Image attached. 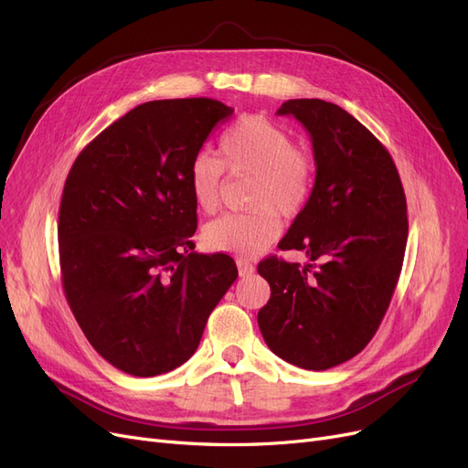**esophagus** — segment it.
Returning <instances> with one entry per match:
<instances>
[{
	"mask_svg": "<svg viewBox=\"0 0 468 468\" xmlns=\"http://www.w3.org/2000/svg\"><path fill=\"white\" fill-rule=\"evenodd\" d=\"M236 265H238V273H239V277H248V275H251L253 273V267L248 260H238L236 261Z\"/></svg>",
	"mask_w": 468,
	"mask_h": 468,
	"instance_id": "esophagus-1",
	"label": "esophagus"
}]
</instances>
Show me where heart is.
<instances>
[{
	"label": "heart",
	"mask_w": 468,
	"mask_h": 468,
	"mask_svg": "<svg viewBox=\"0 0 468 468\" xmlns=\"http://www.w3.org/2000/svg\"><path fill=\"white\" fill-rule=\"evenodd\" d=\"M222 169L230 176H251V210L208 222L203 242L210 251L238 258L258 256L281 232L275 210L281 217H294L306 205L313 189V162L294 146L282 126L263 117H244L222 134L218 160L199 154L189 164L187 186L203 212L218 207Z\"/></svg>",
	"instance_id": "1"
}]
</instances>
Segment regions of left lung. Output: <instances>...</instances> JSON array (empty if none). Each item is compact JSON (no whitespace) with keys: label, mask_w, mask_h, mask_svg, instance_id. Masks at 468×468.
Returning <instances> with one entry per match:
<instances>
[{"label":"left lung","mask_w":468,"mask_h":468,"mask_svg":"<svg viewBox=\"0 0 468 468\" xmlns=\"http://www.w3.org/2000/svg\"><path fill=\"white\" fill-rule=\"evenodd\" d=\"M313 140L316 177L281 250L314 263L267 258L271 287L258 313L267 347L308 371L346 363L371 342L400 277L408 239L406 195L390 154L347 111L322 99H289Z\"/></svg>","instance_id":"obj_1"}]
</instances>
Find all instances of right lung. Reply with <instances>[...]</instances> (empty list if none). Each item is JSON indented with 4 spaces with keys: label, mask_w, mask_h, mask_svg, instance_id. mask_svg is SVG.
Returning <instances> with one entry per match:
<instances>
[{
    "label": "right lung",
    "mask_w": 468,
    "mask_h": 468,
    "mask_svg": "<svg viewBox=\"0 0 468 468\" xmlns=\"http://www.w3.org/2000/svg\"><path fill=\"white\" fill-rule=\"evenodd\" d=\"M234 109L215 99L134 107L69 169L58 217L62 287L90 344L122 373L174 371L199 347L238 277L226 253H197L187 172Z\"/></svg>",
    "instance_id": "obj_1"
}]
</instances>
